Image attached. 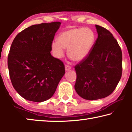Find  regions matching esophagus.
<instances>
[{
  "mask_svg": "<svg viewBox=\"0 0 132 132\" xmlns=\"http://www.w3.org/2000/svg\"><path fill=\"white\" fill-rule=\"evenodd\" d=\"M70 69H71V66H70L68 65V64H66V65H65V70L66 71L70 70Z\"/></svg>",
  "mask_w": 132,
  "mask_h": 132,
  "instance_id": "1",
  "label": "esophagus"
}]
</instances>
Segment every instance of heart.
I'll use <instances>...</instances> for the list:
<instances>
[{
  "mask_svg": "<svg viewBox=\"0 0 132 132\" xmlns=\"http://www.w3.org/2000/svg\"><path fill=\"white\" fill-rule=\"evenodd\" d=\"M95 41L93 31L88 28H76L66 30L54 41L52 48L58 58L63 56L64 48H68L69 57L73 61L80 62L84 60L91 52Z\"/></svg>",
  "mask_w": 132,
  "mask_h": 132,
  "instance_id": "b5f03b06",
  "label": "heart"
}]
</instances>
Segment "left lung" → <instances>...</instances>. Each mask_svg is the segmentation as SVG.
I'll return each instance as SVG.
<instances>
[{
	"label": "left lung",
	"instance_id": "left-lung-1",
	"mask_svg": "<svg viewBox=\"0 0 132 132\" xmlns=\"http://www.w3.org/2000/svg\"><path fill=\"white\" fill-rule=\"evenodd\" d=\"M98 38L88 55L75 67L77 79L75 88L87 100L108 97L117 87L122 76L121 48L113 35L95 25Z\"/></svg>",
	"mask_w": 132,
	"mask_h": 132
}]
</instances>
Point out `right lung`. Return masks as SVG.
Segmentation results:
<instances>
[{"instance_id": "add662e5", "label": "right lung", "mask_w": 132, "mask_h": 132, "mask_svg": "<svg viewBox=\"0 0 132 132\" xmlns=\"http://www.w3.org/2000/svg\"><path fill=\"white\" fill-rule=\"evenodd\" d=\"M61 24L31 26L13 40L7 58L10 78L13 87L24 99L36 102L50 99L64 75L63 63L50 52Z\"/></svg>"}]
</instances>
